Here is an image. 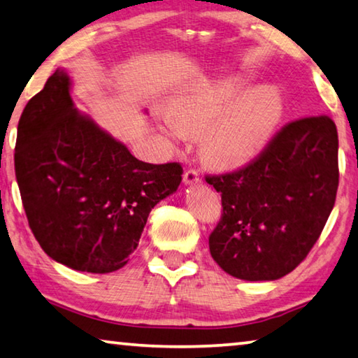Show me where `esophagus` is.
I'll use <instances>...</instances> for the list:
<instances>
[{
  "label": "esophagus",
  "instance_id": "34e87169",
  "mask_svg": "<svg viewBox=\"0 0 358 358\" xmlns=\"http://www.w3.org/2000/svg\"><path fill=\"white\" fill-rule=\"evenodd\" d=\"M183 180L186 185H196V183H201V175L196 169H189L185 172Z\"/></svg>",
  "mask_w": 358,
  "mask_h": 358
}]
</instances>
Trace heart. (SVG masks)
I'll list each match as a JSON object with an SVG mask.
<instances>
[{
	"mask_svg": "<svg viewBox=\"0 0 358 358\" xmlns=\"http://www.w3.org/2000/svg\"><path fill=\"white\" fill-rule=\"evenodd\" d=\"M241 75H228L194 84L175 100L173 117L164 126L175 138L183 129L201 132L202 156L212 167L239 169L257 157L279 129L285 103L279 89L259 86L252 90Z\"/></svg>",
	"mask_w": 358,
	"mask_h": 358,
	"instance_id": "heart-1",
	"label": "heart"
}]
</instances>
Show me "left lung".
<instances>
[{"label":"left lung","instance_id":"obj_1","mask_svg":"<svg viewBox=\"0 0 358 358\" xmlns=\"http://www.w3.org/2000/svg\"><path fill=\"white\" fill-rule=\"evenodd\" d=\"M206 181L223 207L212 258L237 279H280L308 257L336 201V126L327 115L294 119L245 166Z\"/></svg>","mask_w":358,"mask_h":358}]
</instances>
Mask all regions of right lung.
<instances>
[{
  "mask_svg": "<svg viewBox=\"0 0 358 358\" xmlns=\"http://www.w3.org/2000/svg\"><path fill=\"white\" fill-rule=\"evenodd\" d=\"M15 178L30 229L50 258L106 274L127 264L151 208L177 191L178 162L148 164L79 115L57 70L22 113Z\"/></svg>",
  "mask_w": 358,
  "mask_h": 358,
  "instance_id": "right-lung-1",
  "label": "right lung"
}]
</instances>
